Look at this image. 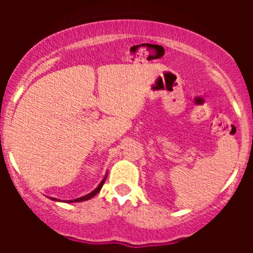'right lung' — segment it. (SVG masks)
<instances>
[{
    "instance_id": "right-lung-1",
    "label": "right lung",
    "mask_w": 253,
    "mask_h": 253,
    "mask_svg": "<svg viewBox=\"0 0 253 253\" xmlns=\"http://www.w3.org/2000/svg\"><path fill=\"white\" fill-rule=\"evenodd\" d=\"M106 177H108V174L105 175V177L103 178V181H101L100 183H99V186L98 187L95 188V190L94 191H91L90 193H88V195H85V196H83V197H79V198H76V200H71V201H65V202H67V203H73V202H83V201H88V200H90L91 197H94V196L96 195V193L99 192V191L101 190V187H103V185H104V182H105V180H106ZM51 200H53V201H58L57 198H52L51 197Z\"/></svg>"
}]
</instances>
